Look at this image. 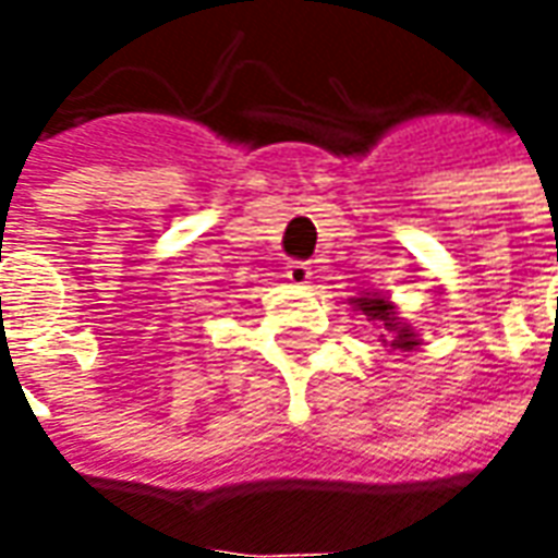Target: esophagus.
Listing matches in <instances>:
<instances>
[{"label": "esophagus", "mask_w": 558, "mask_h": 558, "mask_svg": "<svg viewBox=\"0 0 558 558\" xmlns=\"http://www.w3.org/2000/svg\"><path fill=\"white\" fill-rule=\"evenodd\" d=\"M287 278H290L292 283H311V278H314L311 263H302V259H292V263H287Z\"/></svg>", "instance_id": "obj_1"}]
</instances>
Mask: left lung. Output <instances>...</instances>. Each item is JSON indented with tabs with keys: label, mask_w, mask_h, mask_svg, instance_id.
Masks as SVG:
<instances>
[{
	"label": "left lung",
	"mask_w": 558,
	"mask_h": 558,
	"mask_svg": "<svg viewBox=\"0 0 558 558\" xmlns=\"http://www.w3.org/2000/svg\"><path fill=\"white\" fill-rule=\"evenodd\" d=\"M350 304L355 311H362L374 326H379L386 335H379L386 347L400 352H410L418 347V338H415V331H412L407 323H400L398 311H395V304L388 302L386 295H362V299H350Z\"/></svg>",
	"instance_id": "8db88e82"
}]
</instances>
